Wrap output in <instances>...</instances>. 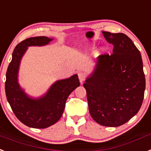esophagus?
<instances>
[{"label": "esophagus", "mask_w": 151, "mask_h": 151, "mask_svg": "<svg viewBox=\"0 0 151 151\" xmlns=\"http://www.w3.org/2000/svg\"><path fill=\"white\" fill-rule=\"evenodd\" d=\"M78 76L79 81H80L81 83H82L85 81V78H86V74L84 73H82V72H80V73H78Z\"/></svg>", "instance_id": "obj_1"}]
</instances>
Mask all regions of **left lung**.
<instances>
[{"label":"left lung","mask_w":151,"mask_h":151,"mask_svg":"<svg viewBox=\"0 0 151 151\" xmlns=\"http://www.w3.org/2000/svg\"><path fill=\"white\" fill-rule=\"evenodd\" d=\"M102 33L114 46L113 53L98 57L83 86L95 122L118 127L133 118L142 105L145 90L143 62L140 51L127 35Z\"/></svg>","instance_id":"obj_1"}]
</instances>
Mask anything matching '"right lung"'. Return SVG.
I'll list each match as a JSON object with an SVG mask.
<instances>
[{
  "label": "right lung",
  "instance_id": "right-lung-1",
  "mask_svg": "<svg viewBox=\"0 0 151 151\" xmlns=\"http://www.w3.org/2000/svg\"><path fill=\"white\" fill-rule=\"evenodd\" d=\"M52 38L35 37L26 39L14 49L12 60L6 73L5 92L14 114L25 125L33 128H46L60 119L69 95L80 86L78 75L56 81L46 93L33 98L26 93L18 82V73L22 58L29 46L49 44Z\"/></svg>",
  "mask_w": 151,
  "mask_h": 151
}]
</instances>
